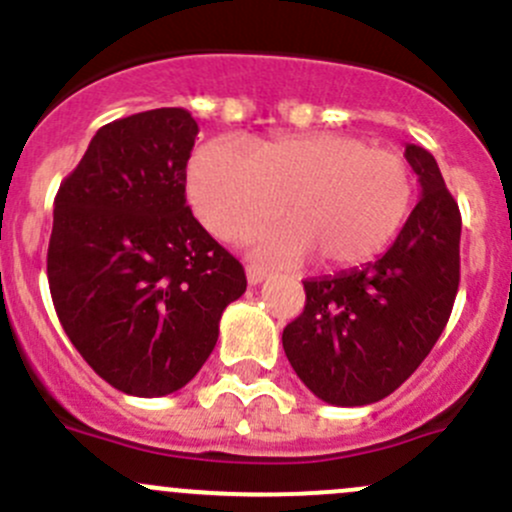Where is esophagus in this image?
Segmentation results:
<instances>
[{"instance_id":"1","label":"esophagus","mask_w":512,"mask_h":512,"mask_svg":"<svg viewBox=\"0 0 512 512\" xmlns=\"http://www.w3.org/2000/svg\"><path fill=\"white\" fill-rule=\"evenodd\" d=\"M246 278H249L251 285H258V283H263V280H266V271H263L261 266H254V263H249V266H246Z\"/></svg>"}]
</instances>
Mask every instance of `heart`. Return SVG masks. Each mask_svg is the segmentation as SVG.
<instances>
[{
	"label": "heart",
	"mask_w": 512,
	"mask_h": 512,
	"mask_svg": "<svg viewBox=\"0 0 512 512\" xmlns=\"http://www.w3.org/2000/svg\"><path fill=\"white\" fill-rule=\"evenodd\" d=\"M197 217L222 239H244L283 205L288 222L256 234L273 263L315 256L322 268H351L381 254L408 219L412 175L393 148L342 131L258 141L251 156L232 141L200 146L188 168Z\"/></svg>",
	"instance_id": "heart-1"
}]
</instances>
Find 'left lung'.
I'll list each match as a JSON object with an SVG mask.
<instances>
[{
    "mask_svg": "<svg viewBox=\"0 0 512 512\" xmlns=\"http://www.w3.org/2000/svg\"><path fill=\"white\" fill-rule=\"evenodd\" d=\"M422 197L378 261L305 280V310L283 329L290 366L329 405H371L403 386L452 315L461 214L437 161L405 146Z\"/></svg>",
    "mask_w": 512,
    "mask_h": 512,
    "instance_id": "8db88e82",
    "label": "left lung"
}]
</instances>
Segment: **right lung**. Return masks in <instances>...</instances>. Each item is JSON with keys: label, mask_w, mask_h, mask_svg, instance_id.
<instances>
[{"label": "right lung", "mask_w": 512, "mask_h": 512, "mask_svg": "<svg viewBox=\"0 0 512 512\" xmlns=\"http://www.w3.org/2000/svg\"><path fill=\"white\" fill-rule=\"evenodd\" d=\"M197 131L180 107L104 124L56 195L48 285L58 320L92 371L136 398L192 381L224 307L246 290L241 263L185 205Z\"/></svg>", "instance_id": "obj_1"}]
</instances>
